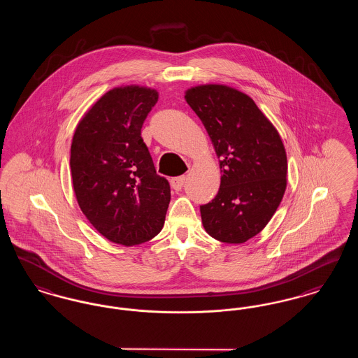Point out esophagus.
I'll list each match as a JSON object with an SVG mask.
<instances>
[{
  "mask_svg": "<svg viewBox=\"0 0 358 358\" xmlns=\"http://www.w3.org/2000/svg\"><path fill=\"white\" fill-rule=\"evenodd\" d=\"M185 180H187V177H185V176H180V177H174V178H171V187H173L174 190H181L182 187H184V184H185Z\"/></svg>",
  "mask_w": 358,
  "mask_h": 358,
  "instance_id": "34e87169",
  "label": "esophagus"
}]
</instances>
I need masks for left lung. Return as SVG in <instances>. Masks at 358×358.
Segmentation results:
<instances>
[{
    "label": "left lung",
    "mask_w": 358,
    "mask_h": 358,
    "mask_svg": "<svg viewBox=\"0 0 358 358\" xmlns=\"http://www.w3.org/2000/svg\"><path fill=\"white\" fill-rule=\"evenodd\" d=\"M220 158L216 197L200 206L212 238L241 244L271 220L287 187L286 149L273 123L244 92L224 85L185 91Z\"/></svg>",
    "instance_id": "left-lung-1"
}]
</instances>
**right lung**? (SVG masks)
<instances>
[{"mask_svg": "<svg viewBox=\"0 0 358 358\" xmlns=\"http://www.w3.org/2000/svg\"><path fill=\"white\" fill-rule=\"evenodd\" d=\"M157 101L154 88L115 87L85 113L71 143L78 204L102 236L126 247L158 235L171 203L169 182L141 136Z\"/></svg>", "mask_w": 358, "mask_h": 358, "instance_id": "obj_1", "label": "right lung"}]
</instances>
